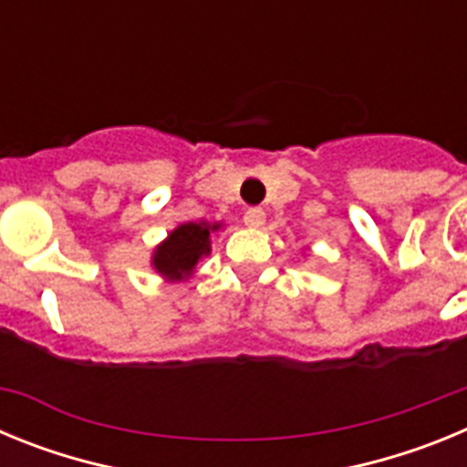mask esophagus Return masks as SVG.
Listing matches in <instances>:
<instances>
[{
    "mask_svg": "<svg viewBox=\"0 0 467 467\" xmlns=\"http://www.w3.org/2000/svg\"><path fill=\"white\" fill-rule=\"evenodd\" d=\"M264 220H266V214H264L262 208H247L245 214H243V222L250 229H259L264 224Z\"/></svg>",
    "mask_w": 467,
    "mask_h": 467,
    "instance_id": "1",
    "label": "esophagus"
}]
</instances>
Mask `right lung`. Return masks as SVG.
I'll list each match as a JSON object with an SVG mask.
<instances>
[{
    "mask_svg": "<svg viewBox=\"0 0 467 467\" xmlns=\"http://www.w3.org/2000/svg\"><path fill=\"white\" fill-rule=\"evenodd\" d=\"M222 224L208 222H187L180 224L151 254V266L166 280H184L193 274L198 259L210 254V234Z\"/></svg>",
    "mask_w": 467,
    "mask_h": 467,
    "instance_id": "1",
    "label": "right lung"
}]
</instances>
